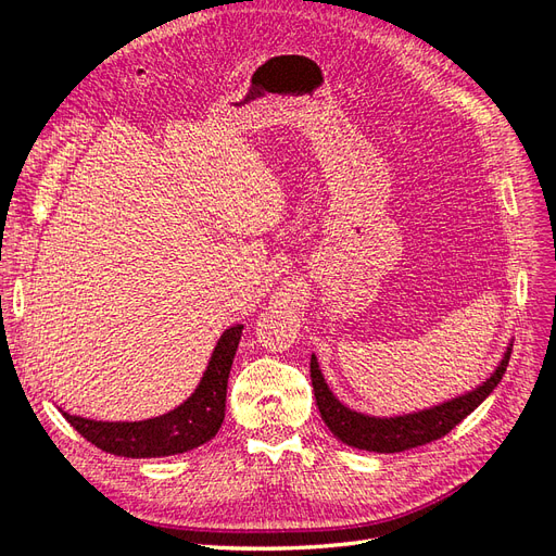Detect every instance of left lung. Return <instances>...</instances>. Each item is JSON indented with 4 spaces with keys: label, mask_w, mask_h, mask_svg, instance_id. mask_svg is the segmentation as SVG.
Here are the masks:
<instances>
[{
    "label": "left lung",
    "mask_w": 556,
    "mask_h": 556,
    "mask_svg": "<svg viewBox=\"0 0 556 556\" xmlns=\"http://www.w3.org/2000/svg\"><path fill=\"white\" fill-rule=\"evenodd\" d=\"M510 350H513V343H508L498 366L494 368V374L482 384L450 401H443L439 406H431L417 413L376 417V415H366V413L348 408L345 403H341L329 390L323 371H319L315 355H311L313 392H315L319 415H323L325 425L341 443L357 450L380 452V454L403 452V450H413V447L443 439V435L457 427L464 417L473 413L480 403L494 392V387L501 382L503 374H506L508 362H510Z\"/></svg>",
    "instance_id": "1"
}]
</instances>
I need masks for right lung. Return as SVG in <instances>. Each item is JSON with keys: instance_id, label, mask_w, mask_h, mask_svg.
I'll use <instances>...</instances> for the list:
<instances>
[{"instance_id": "1", "label": "right lung", "mask_w": 556, "mask_h": 556, "mask_svg": "<svg viewBox=\"0 0 556 556\" xmlns=\"http://www.w3.org/2000/svg\"><path fill=\"white\" fill-rule=\"evenodd\" d=\"M241 333L243 325L223 331L197 390L169 413L141 419V422H102V419L78 417L64 410L62 415L83 439L115 457L150 459L190 452L208 443L223 427L227 380Z\"/></svg>"}]
</instances>
